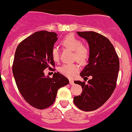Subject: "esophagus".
Segmentation results:
<instances>
[{
    "mask_svg": "<svg viewBox=\"0 0 132 132\" xmlns=\"http://www.w3.org/2000/svg\"><path fill=\"white\" fill-rule=\"evenodd\" d=\"M69 82H70V85H74V81L71 80V79H70V80H69Z\"/></svg>",
    "mask_w": 132,
    "mask_h": 132,
    "instance_id": "1",
    "label": "esophagus"
}]
</instances>
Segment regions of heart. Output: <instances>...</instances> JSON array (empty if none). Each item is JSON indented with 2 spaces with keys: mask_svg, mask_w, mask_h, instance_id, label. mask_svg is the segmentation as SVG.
<instances>
[{
  "mask_svg": "<svg viewBox=\"0 0 132 132\" xmlns=\"http://www.w3.org/2000/svg\"><path fill=\"white\" fill-rule=\"evenodd\" d=\"M63 47L73 51L72 58L81 65L86 64L90 56L89 49L83 45L81 40L73 35H68L61 42ZM51 56L54 62L60 60V52L58 48L53 47L51 51ZM59 72L68 78H72L79 71V67L74 63L64 64L58 69Z\"/></svg>",
  "mask_w": 132,
  "mask_h": 132,
  "instance_id": "heart-1",
  "label": "heart"
}]
</instances>
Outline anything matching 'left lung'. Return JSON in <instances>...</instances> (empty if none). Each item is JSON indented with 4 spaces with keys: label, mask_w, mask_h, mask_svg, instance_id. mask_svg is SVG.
<instances>
[{
    "label": "left lung",
    "mask_w": 132,
    "mask_h": 132,
    "mask_svg": "<svg viewBox=\"0 0 132 132\" xmlns=\"http://www.w3.org/2000/svg\"><path fill=\"white\" fill-rule=\"evenodd\" d=\"M89 45L88 63L80 73L87 81H75L81 86V95L74 97V103L80 110L90 112L101 107L112 96L117 85L119 60L110 40L94 31L77 32Z\"/></svg>",
    "instance_id": "obj_1"
}]
</instances>
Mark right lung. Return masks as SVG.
Segmentation results:
<instances>
[{"label": "right lung", "instance_id": "1", "mask_svg": "<svg viewBox=\"0 0 132 132\" xmlns=\"http://www.w3.org/2000/svg\"><path fill=\"white\" fill-rule=\"evenodd\" d=\"M56 33L38 31L25 38L16 49L12 70L19 92L26 102L37 109H45L55 101L57 92L69 81L59 72L53 78L45 76L44 70H54L51 56Z\"/></svg>", "mask_w": 132, "mask_h": 132}]
</instances>
